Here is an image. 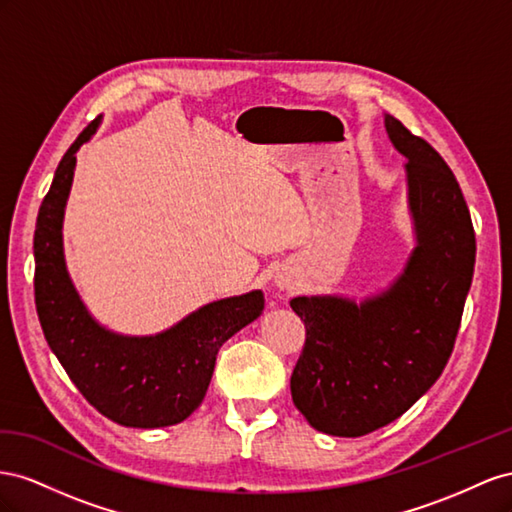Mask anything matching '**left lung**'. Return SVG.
I'll return each instance as SVG.
<instances>
[{
	"label": "left lung",
	"mask_w": 512,
	"mask_h": 512,
	"mask_svg": "<svg viewBox=\"0 0 512 512\" xmlns=\"http://www.w3.org/2000/svg\"><path fill=\"white\" fill-rule=\"evenodd\" d=\"M405 158L416 248L386 291L362 302L298 296L306 341L291 399L321 433L360 437L397 420L442 375L472 285L476 236L455 173L431 145L386 115Z\"/></svg>",
	"instance_id": "obj_1"
}]
</instances>
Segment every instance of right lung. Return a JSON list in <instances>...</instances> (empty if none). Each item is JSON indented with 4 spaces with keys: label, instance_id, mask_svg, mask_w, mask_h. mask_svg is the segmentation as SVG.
Listing matches in <instances>:
<instances>
[{
    "label": "right lung",
    "instance_id": "right-lung-1",
    "mask_svg": "<svg viewBox=\"0 0 512 512\" xmlns=\"http://www.w3.org/2000/svg\"><path fill=\"white\" fill-rule=\"evenodd\" d=\"M98 124L100 118L70 145L42 199L34 231L38 319L72 384L102 416L135 429L178 425L206 397L221 345L264 311V294L255 289L210 302L154 337L115 334L87 313L66 270L62 223L75 154Z\"/></svg>",
    "mask_w": 512,
    "mask_h": 512
}]
</instances>
